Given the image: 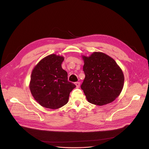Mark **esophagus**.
Instances as JSON below:
<instances>
[{"mask_svg":"<svg viewBox=\"0 0 149 149\" xmlns=\"http://www.w3.org/2000/svg\"><path fill=\"white\" fill-rule=\"evenodd\" d=\"M74 84H75V85H76V88H79V86H80V83H79V82H76Z\"/></svg>","mask_w":149,"mask_h":149,"instance_id":"esophagus-1","label":"esophagus"}]
</instances>
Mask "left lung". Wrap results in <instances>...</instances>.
I'll list each match as a JSON object with an SVG mask.
<instances>
[{
    "label": "left lung",
    "instance_id": "obj_1",
    "mask_svg": "<svg viewBox=\"0 0 149 149\" xmlns=\"http://www.w3.org/2000/svg\"><path fill=\"white\" fill-rule=\"evenodd\" d=\"M85 78L81 86L89 102L103 106L114 101L120 94L124 76L111 56L102 52L82 56Z\"/></svg>",
    "mask_w": 149,
    "mask_h": 149
}]
</instances>
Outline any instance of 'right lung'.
Segmentation results:
<instances>
[{
  "label": "right lung",
  "mask_w": 149,
  "mask_h": 149,
  "mask_svg": "<svg viewBox=\"0 0 149 149\" xmlns=\"http://www.w3.org/2000/svg\"><path fill=\"white\" fill-rule=\"evenodd\" d=\"M64 57L52 54L40 60L31 71L29 88L40 105L56 109L68 102L70 92L76 85L68 81L62 68Z\"/></svg>",
  "instance_id": "obj_1"
}]
</instances>
